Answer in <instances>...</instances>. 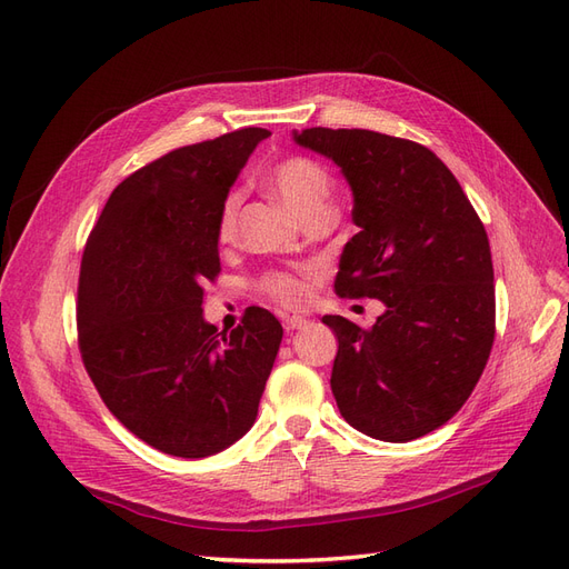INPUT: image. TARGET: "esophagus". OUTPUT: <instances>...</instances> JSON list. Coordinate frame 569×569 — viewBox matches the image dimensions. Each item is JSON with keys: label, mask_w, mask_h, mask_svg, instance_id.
Listing matches in <instances>:
<instances>
[{"label": "esophagus", "mask_w": 569, "mask_h": 569, "mask_svg": "<svg viewBox=\"0 0 569 569\" xmlns=\"http://www.w3.org/2000/svg\"><path fill=\"white\" fill-rule=\"evenodd\" d=\"M306 325H308V320H306L303 316H291V318H284V330H287V332L303 330Z\"/></svg>", "instance_id": "obj_1"}]
</instances>
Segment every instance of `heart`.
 <instances>
[{
    "label": "heart",
    "mask_w": 569,
    "mask_h": 569,
    "mask_svg": "<svg viewBox=\"0 0 569 569\" xmlns=\"http://www.w3.org/2000/svg\"><path fill=\"white\" fill-rule=\"evenodd\" d=\"M268 182L272 192L278 194V199L299 220H303L313 211L330 209L332 180L327 176V170L316 161H308L301 157L284 159L270 170ZM237 209H239V194L232 192L226 197V201H222L220 213H218L216 234L222 244L230 242L234 237ZM261 289L274 303H280L284 308H301L313 299V272L311 270L272 272L268 278H263Z\"/></svg>",
    "instance_id": "obj_1"
}]
</instances>
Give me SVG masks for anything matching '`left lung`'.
<instances>
[{"instance_id":"left-lung-1","label":"left lung","mask_w":569,"mask_h":569,"mask_svg":"<svg viewBox=\"0 0 569 569\" xmlns=\"http://www.w3.org/2000/svg\"><path fill=\"white\" fill-rule=\"evenodd\" d=\"M299 147L335 161L360 228L335 289L380 299L370 330L325 316L339 349L332 393L358 432L403 443L435 432L468 401L496 335L487 230L449 168L427 147L372 130L308 128Z\"/></svg>"}]
</instances>
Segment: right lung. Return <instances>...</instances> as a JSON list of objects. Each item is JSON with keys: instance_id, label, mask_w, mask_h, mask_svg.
Wrapping results in <instances>:
<instances>
[{"instance_id": "right-lung-1", "label": "right lung", "mask_w": 569, "mask_h": 569, "mask_svg": "<svg viewBox=\"0 0 569 569\" xmlns=\"http://www.w3.org/2000/svg\"><path fill=\"white\" fill-rule=\"evenodd\" d=\"M268 134L242 128L134 170L84 244L82 363L113 416L168 456L206 458L242 439L280 349L282 325L266 308L230 335L201 308L220 272V206Z\"/></svg>"}]
</instances>
